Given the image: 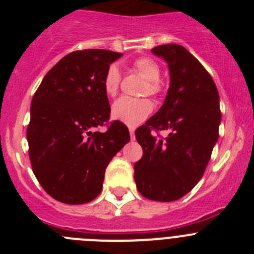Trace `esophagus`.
Returning <instances> with one entry per match:
<instances>
[{"instance_id":"1","label":"esophagus","mask_w":254,"mask_h":254,"mask_svg":"<svg viewBox=\"0 0 254 254\" xmlns=\"http://www.w3.org/2000/svg\"><path fill=\"white\" fill-rule=\"evenodd\" d=\"M129 136H131V138L133 140L134 138V129L133 128H129Z\"/></svg>"}]
</instances>
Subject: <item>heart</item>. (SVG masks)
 I'll list each match as a JSON object with an SVG mask.
<instances>
[{"mask_svg": "<svg viewBox=\"0 0 254 254\" xmlns=\"http://www.w3.org/2000/svg\"><path fill=\"white\" fill-rule=\"evenodd\" d=\"M133 68L140 73L142 77L146 78V81L143 84L141 94L143 95L158 96L163 91V85L159 80L160 76V67L155 62L152 58L149 57H140L133 62ZM121 76L120 68L116 64H111L108 67L107 71L103 77V87L104 91L109 96L117 95L120 90L121 85ZM152 112V103L146 98L141 99H133L128 96H122L118 100H116L112 107V116L117 121L125 123L127 126L140 125L141 122L146 120L147 117Z\"/></svg>", "mask_w": 254, "mask_h": 254, "instance_id": "obj_1", "label": "heart"}]
</instances>
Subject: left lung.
I'll use <instances>...</instances> for the list:
<instances>
[{
  "mask_svg": "<svg viewBox=\"0 0 254 254\" xmlns=\"http://www.w3.org/2000/svg\"><path fill=\"white\" fill-rule=\"evenodd\" d=\"M170 72L164 104L134 132L142 158L134 163V182L143 197L170 202L187 194L202 178L219 138V93L205 67L179 44L151 49ZM170 134L161 140L152 129Z\"/></svg>",
  "mask_w": 254,
  "mask_h": 254,
  "instance_id": "1",
  "label": "left lung"
}]
</instances>
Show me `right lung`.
Here are the masks:
<instances>
[{"label":"right lung","instance_id":"add662e5","mask_svg":"<svg viewBox=\"0 0 254 254\" xmlns=\"http://www.w3.org/2000/svg\"><path fill=\"white\" fill-rule=\"evenodd\" d=\"M122 53L85 49L64 56L35 91L26 129L38 182L60 202L81 205L99 196L109 161L129 141L128 128L109 121L103 77Z\"/></svg>","mask_w":254,"mask_h":254}]
</instances>
